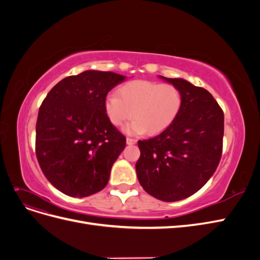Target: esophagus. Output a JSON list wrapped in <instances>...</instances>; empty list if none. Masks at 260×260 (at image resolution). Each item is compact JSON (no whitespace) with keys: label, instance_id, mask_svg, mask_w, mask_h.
<instances>
[{"label":"esophagus","instance_id":"34e87169","mask_svg":"<svg viewBox=\"0 0 260 260\" xmlns=\"http://www.w3.org/2000/svg\"><path fill=\"white\" fill-rule=\"evenodd\" d=\"M137 143V140L133 139V138H127V144L128 145H132V144H136Z\"/></svg>","mask_w":260,"mask_h":260}]
</instances>
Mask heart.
<instances>
[{
    "instance_id": "heart-1",
    "label": "heart",
    "mask_w": 260,
    "mask_h": 260,
    "mask_svg": "<svg viewBox=\"0 0 260 260\" xmlns=\"http://www.w3.org/2000/svg\"><path fill=\"white\" fill-rule=\"evenodd\" d=\"M182 93L174 84L148 80H135L121 85L117 94L105 99V112L116 127H123L136 118L127 132L157 135L176 120L182 107Z\"/></svg>"
}]
</instances>
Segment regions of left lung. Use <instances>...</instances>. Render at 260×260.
<instances>
[{
	"label": "left lung",
	"mask_w": 260,
	"mask_h": 260,
	"mask_svg": "<svg viewBox=\"0 0 260 260\" xmlns=\"http://www.w3.org/2000/svg\"><path fill=\"white\" fill-rule=\"evenodd\" d=\"M164 80L182 93L176 120L154 138L139 141L140 184L155 199L176 202L206 184L222 155L224 116L211 94L183 79Z\"/></svg>",
	"instance_id": "obj_1"
}]
</instances>
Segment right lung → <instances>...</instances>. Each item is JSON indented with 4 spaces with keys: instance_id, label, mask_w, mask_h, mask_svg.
<instances>
[{
    "instance_id": "obj_1",
    "label": "right lung",
    "mask_w": 260,
    "mask_h": 260,
    "mask_svg": "<svg viewBox=\"0 0 260 260\" xmlns=\"http://www.w3.org/2000/svg\"><path fill=\"white\" fill-rule=\"evenodd\" d=\"M125 79L112 72L86 70L54 85L39 109L36 154L58 191L85 198L106 186L125 137L108 119L107 93Z\"/></svg>"
}]
</instances>
